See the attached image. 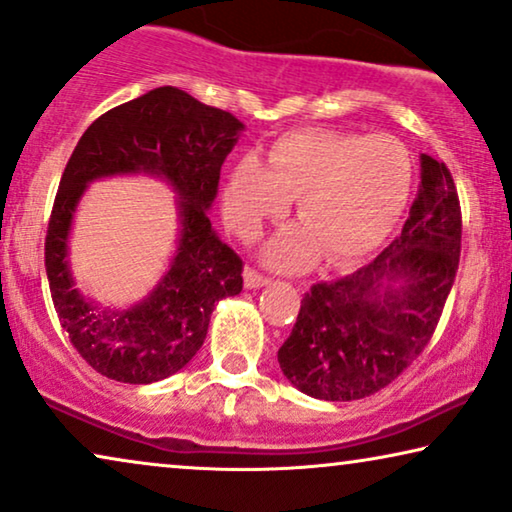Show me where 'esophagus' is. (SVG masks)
<instances>
[{"label": "esophagus", "mask_w": 512, "mask_h": 512, "mask_svg": "<svg viewBox=\"0 0 512 512\" xmlns=\"http://www.w3.org/2000/svg\"><path fill=\"white\" fill-rule=\"evenodd\" d=\"M243 278H245V288H250V290L262 288V285H267V283H269V276L260 274V271L252 269V267H245V271H243Z\"/></svg>", "instance_id": "1"}]
</instances>
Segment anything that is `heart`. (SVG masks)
<instances>
[{
  "label": "heart",
  "instance_id": "b5f03b06",
  "mask_svg": "<svg viewBox=\"0 0 512 512\" xmlns=\"http://www.w3.org/2000/svg\"><path fill=\"white\" fill-rule=\"evenodd\" d=\"M410 192L412 154L395 135L302 128L271 145L269 163L257 154L236 161L224 187V215L252 238L295 199L302 224L271 238L267 260L302 269L323 252L325 262L349 264L384 243Z\"/></svg>",
  "mask_w": 512,
  "mask_h": 512
}]
</instances>
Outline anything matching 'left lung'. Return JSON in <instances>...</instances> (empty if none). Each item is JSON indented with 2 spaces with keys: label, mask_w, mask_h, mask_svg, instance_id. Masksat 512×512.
<instances>
[{
  "label": "left lung",
  "mask_w": 512,
  "mask_h": 512,
  "mask_svg": "<svg viewBox=\"0 0 512 512\" xmlns=\"http://www.w3.org/2000/svg\"><path fill=\"white\" fill-rule=\"evenodd\" d=\"M459 255L452 173L421 154V189L400 236L365 267L304 292L278 349L285 377L318 400H360L386 388L431 342Z\"/></svg>",
  "instance_id": "obj_1"
}]
</instances>
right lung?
<instances>
[{
    "instance_id": "1",
    "label": "right lung",
    "mask_w": 512,
    "mask_h": 512,
    "mask_svg": "<svg viewBox=\"0 0 512 512\" xmlns=\"http://www.w3.org/2000/svg\"><path fill=\"white\" fill-rule=\"evenodd\" d=\"M243 124L175 86L109 109L81 135L53 201L44 257L60 325L102 377L152 384L182 370L208 335L210 313L243 290V260L210 224L220 168ZM163 176L181 199L174 262L153 295L126 312H102L73 288L66 236L88 181L109 174Z\"/></svg>"
}]
</instances>
